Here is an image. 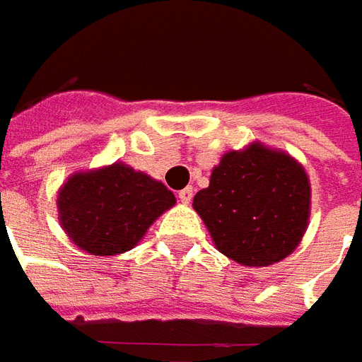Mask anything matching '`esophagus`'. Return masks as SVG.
Instances as JSON below:
<instances>
[{
	"mask_svg": "<svg viewBox=\"0 0 362 362\" xmlns=\"http://www.w3.org/2000/svg\"><path fill=\"white\" fill-rule=\"evenodd\" d=\"M191 199H193V189L185 187V189H181V191H179V202L185 203V205H187V203L191 202Z\"/></svg>",
	"mask_w": 362,
	"mask_h": 362,
	"instance_id": "esophagus-1",
	"label": "esophagus"
}]
</instances>
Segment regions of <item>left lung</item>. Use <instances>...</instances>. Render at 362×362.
Segmentation results:
<instances>
[{
  "label": "left lung",
  "mask_w": 362,
  "mask_h": 362,
  "mask_svg": "<svg viewBox=\"0 0 362 362\" xmlns=\"http://www.w3.org/2000/svg\"><path fill=\"white\" fill-rule=\"evenodd\" d=\"M310 195L302 163L254 141L223 153L209 187L193 197V209L223 256L240 266L266 268L282 262L302 242Z\"/></svg>",
  "instance_id": "8db88e82"
}]
</instances>
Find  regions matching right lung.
<instances>
[{"label":"right lung","mask_w":362,"mask_h":362,"mask_svg":"<svg viewBox=\"0 0 362 362\" xmlns=\"http://www.w3.org/2000/svg\"><path fill=\"white\" fill-rule=\"evenodd\" d=\"M175 203L173 191L120 160L72 173L56 199L62 230L90 256L132 250Z\"/></svg>","instance_id":"right-lung-1"}]
</instances>
